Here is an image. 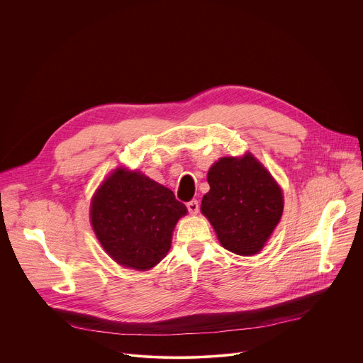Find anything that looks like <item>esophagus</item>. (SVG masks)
I'll return each mask as SVG.
<instances>
[{"label": "esophagus", "mask_w": 363, "mask_h": 363, "mask_svg": "<svg viewBox=\"0 0 363 363\" xmlns=\"http://www.w3.org/2000/svg\"><path fill=\"white\" fill-rule=\"evenodd\" d=\"M186 208H188L189 214L195 216V214H198V211H199V202H198L196 199H192V201L186 202Z\"/></svg>", "instance_id": "obj_1"}]
</instances>
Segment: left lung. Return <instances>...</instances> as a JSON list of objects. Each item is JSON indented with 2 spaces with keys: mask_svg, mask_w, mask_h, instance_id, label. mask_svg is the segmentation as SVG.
Here are the masks:
<instances>
[{
  "mask_svg": "<svg viewBox=\"0 0 363 363\" xmlns=\"http://www.w3.org/2000/svg\"><path fill=\"white\" fill-rule=\"evenodd\" d=\"M210 191L201 213L214 227L221 245L238 255L262 251L279 224L284 199L272 174L250 152L224 157L208 171Z\"/></svg>",
  "mask_w": 363,
  "mask_h": 363,
  "instance_id": "left-lung-1",
  "label": "left lung"
}]
</instances>
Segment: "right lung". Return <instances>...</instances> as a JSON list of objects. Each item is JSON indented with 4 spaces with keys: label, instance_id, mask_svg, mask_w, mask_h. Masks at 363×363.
<instances>
[{
    "label": "right lung",
    "instance_id": "obj_1",
    "mask_svg": "<svg viewBox=\"0 0 363 363\" xmlns=\"http://www.w3.org/2000/svg\"><path fill=\"white\" fill-rule=\"evenodd\" d=\"M186 213L169 188L139 171L118 168L93 195L90 223L118 264L145 272L167 255L172 231Z\"/></svg>",
    "mask_w": 363,
    "mask_h": 363
}]
</instances>
